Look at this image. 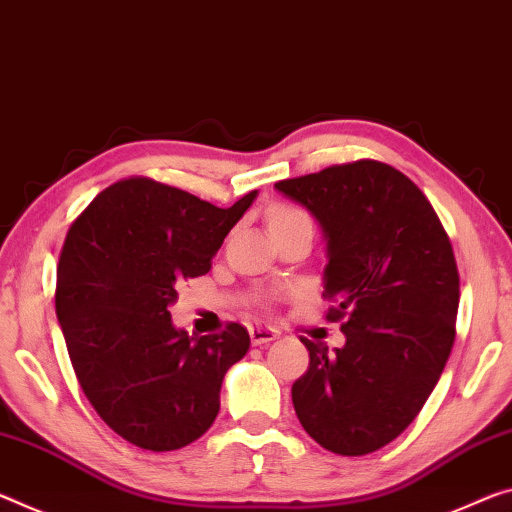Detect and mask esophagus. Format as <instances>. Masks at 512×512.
I'll list each match as a JSON object with an SVG mask.
<instances>
[{"instance_id":"obj_1","label":"esophagus","mask_w":512,"mask_h":512,"mask_svg":"<svg viewBox=\"0 0 512 512\" xmlns=\"http://www.w3.org/2000/svg\"><path fill=\"white\" fill-rule=\"evenodd\" d=\"M250 332V342H253L255 346H264L273 342V339L280 337V330H275L271 326H262V323H255V326L248 328Z\"/></svg>"}]
</instances>
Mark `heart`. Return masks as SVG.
Masks as SVG:
<instances>
[{
	"label": "heart",
	"mask_w": 512,
	"mask_h": 512,
	"mask_svg": "<svg viewBox=\"0 0 512 512\" xmlns=\"http://www.w3.org/2000/svg\"><path fill=\"white\" fill-rule=\"evenodd\" d=\"M291 223H312L303 209L294 205H275L269 212V227L278 225H291Z\"/></svg>",
	"instance_id": "b5f03b06"
}]
</instances>
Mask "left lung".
<instances>
[{"label":"left lung","mask_w":512,"mask_h":512,"mask_svg":"<svg viewBox=\"0 0 512 512\" xmlns=\"http://www.w3.org/2000/svg\"><path fill=\"white\" fill-rule=\"evenodd\" d=\"M321 223L328 241L326 319L346 344L300 337L310 367L291 387L312 440L367 456L408 428L440 380L456 339L460 278L444 225L419 186L360 159L275 182Z\"/></svg>","instance_id":"8db88e82"}]
</instances>
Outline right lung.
Instances as JSON below:
<instances>
[{"instance_id":"1","label":"right lung","mask_w":512,"mask_h":512,"mask_svg":"<svg viewBox=\"0 0 512 512\" xmlns=\"http://www.w3.org/2000/svg\"><path fill=\"white\" fill-rule=\"evenodd\" d=\"M257 191L221 209L150 177L97 193L70 225L56 269V316L77 380L113 433L175 451L214 424L227 369L248 353L239 323L191 337L168 307L212 269Z\"/></svg>"}]
</instances>
